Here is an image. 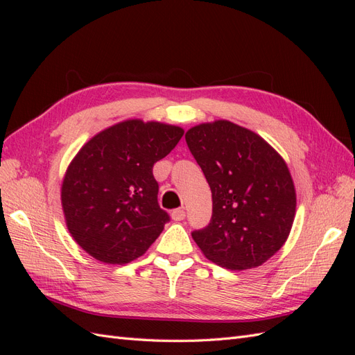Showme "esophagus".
I'll list each match as a JSON object with an SVG mask.
<instances>
[{
    "label": "esophagus",
    "mask_w": 355,
    "mask_h": 355,
    "mask_svg": "<svg viewBox=\"0 0 355 355\" xmlns=\"http://www.w3.org/2000/svg\"><path fill=\"white\" fill-rule=\"evenodd\" d=\"M171 219L173 220H184L185 219V210L184 209H175L171 211Z\"/></svg>",
    "instance_id": "1"
}]
</instances>
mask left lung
<instances>
[{
    "instance_id": "1",
    "label": "left lung",
    "mask_w": 355,
    "mask_h": 355,
    "mask_svg": "<svg viewBox=\"0 0 355 355\" xmlns=\"http://www.w3.org/2000/svg\"><path fill=\"white\" fill-rule=\"evenodd\" d=\"M185 141L211 189L207 227L191 235L207 259L232 271L259 266L282 249L296 194L284 159L231 121L189 128Z\"/></svg>"
}]
</instances>
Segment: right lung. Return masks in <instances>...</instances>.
Returning <instances> with one entry per match:
<instances>
[{
  "mask_svg": "<svg viewBox=\"0 0 355 355\" xmlns=\"http://www.w3.org/2000/svg\"><path fill=\"white\" fill-rule=\"evenodd\" d=\"M184 130L128 120L92 137L62 184V207L73 240L94 259L123 265L142 256L170 220L158 204L153 167Z\"/></svg>",
  "mask_w": 355,
  "mask_h": 355,
  "instance_id": "obj_1",
  "label": "right lung"
}]
</instances>
